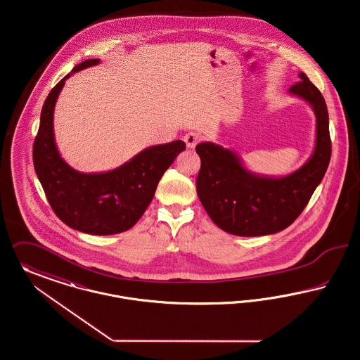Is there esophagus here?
<instances>
[{
  "label": "esophagus",
  "mask_w": 360,
  "mask_h": 360,
  "mask_svg": "<svg viewBox=\"0 0 360 360\" xmlns=\"http://www.w3.org/2000/svg\"><path fill=\"white\" fill-rule=\"evenodd\" d=\"M183 139H184V142H186L187 149H195V146H196L198 142L200 141V136H199L198 134L191 131V133L186 134Z\"/></svg>",
  "instance_id": "obj_1"
}]
</instances>
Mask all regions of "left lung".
Listing matches in <instances>:
<instances>
[{"instance_id": "obj_1", "label": "left lung", "mask_w": 360, "mask_h": 360, "mask_svg": "<svg viewBox=\"0 0 360 360\" xmlns=\"http://www.w3.org/2000/svg\"><path fill=\"white\" fill-rule=\"evenodd\" d=\"M288 95L303 100L316 115V142L311 155L297 171L271 176L248 169L241 157L221 145L200 142L202 165L198 196L212 222L230 234L257 237L290 226L309 203L330 160L329 116L321 92L300 73Z\"/></svg>"}]
</instances>
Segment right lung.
<instances>
[{"label": "right lung", "instance_id": "right-lung-1", "mask_svg": "<svg viewBox=\"0 0 360 360\" xmlns=\"http://www.w3.org/2000/svg\"><path fill=\"white\" fill-rule=\"evenodd\" d=\"M98 63L97 58L78 63L47 96L34 143V167L50 206L63 224L86 234L111 236L138 222L162 174L186 150V143L179 139L149 146L111 171L84 173L72 168L58 150L56 104L69 77Z\"/></svg>", "mask_w": 360, "mask_h": 360}]
</instances>
